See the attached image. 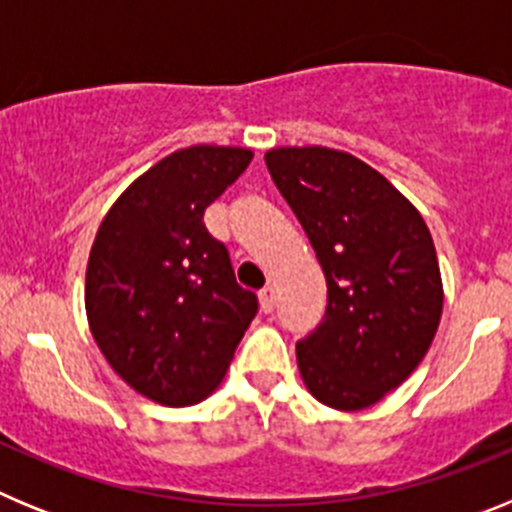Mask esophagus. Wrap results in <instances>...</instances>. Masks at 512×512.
I'll use <instances>...</instances> for the list:
<instances>
[{"mask_svg":"<svg viewBox=\"0 0 512 512\" xmlns=\"http://www.w3.org/2000/svg\"><path fill=\"white\" fill-rule=\"evenodd\" d=\"M259 305H261V310L266 312V315H269L271 310H274V307H277V289L274 287H264L259 292Z\"/></svg>","mask_w":512,"mask_h":512,"instance_id":"obj_1","label":"esophagus"}]
</instances>
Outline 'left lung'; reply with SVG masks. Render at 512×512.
<instances>
[{"mask_svg": "<svg viewBox=\"0 0 512 512\" xmlns=\"http://www.w3.org/2000/svg\"><path fill=\"white\" fill-rule=\"evenodd\" d=\"M264 161L328 284L323 323L297 343L302 382L333 410L372 408L415 372L441 323L431 230L400 189L351 153L284 146Z\"/></svg>", "mask_w": 512, "mask_h": 512, "instance_id": "8db88e82", "label": "left lung"}]
</instances>
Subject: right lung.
Returning <instances> with one entry per match:
<instances>
[{"label":"right lung","mask_w":512,"mask_h":512,"mask_svg":"<svg viewBox=\"0 0 512 512\" xmlns=\"http://www.w3.org/2000/svg\"><path fill=\"white\" fill-rule=\"evenodd\" d=\"M235 146H189L140 174L89 251V330L138 395L187 408L220 387L259 302L202 215L251 164Z\"/></svg>","instance_id":"right-lung-1"}]
</instances>
